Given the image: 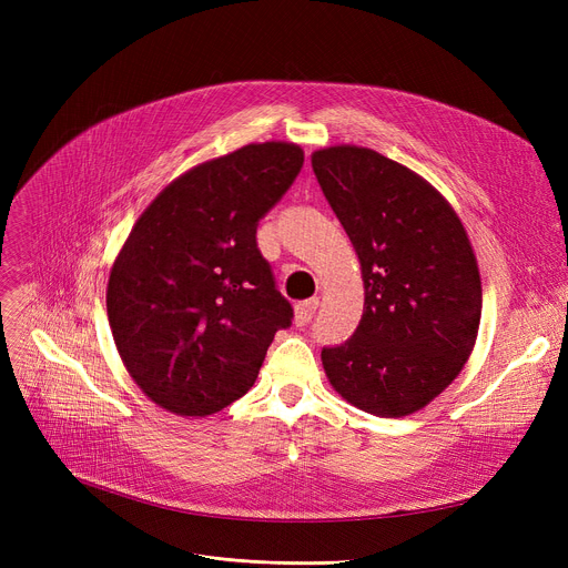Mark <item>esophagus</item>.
<instances>
[{
    "label": "esophagus",
    "instance_id": "34e87169",
    "mask_svg": "<svg viewBox=\"0 0 568 568\" xmlns=\"http://www.w3.org/2000/svg\"><path fill=\"white\" fill-rule=\"evenodd\" d=\"M317 306H320L317 296H313V300H306V302H302V304H296V308H294V322H296V326H306V324L313 320Z\"/></svg>",
    "mask_w": 568,
    "mask_h": 568
}]
</instances>
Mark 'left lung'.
<instances>
[{
  "instance_id": "8db88e82",
  "label": "left lung",
  "mask_w": 568,
  "mask_h": 568,
  "mask_svg": "<svg viewBox=\"0 0 568 568\" xmlns=\"http://www.w3.org/2000/svg\"><path fill=\"white\" fill-rule=\"evenodd\" d=\"M311 163L366 287L356 332L322 349L326 377L354 407L407 416L456 379L479 334L481 278L467 232L426 179L373 149H320Z\"/></svg>"
}]
</instances>
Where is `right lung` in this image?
Wrapping results in <instances>:
<instances>
[{"label": "right lung", "instance_id": "1", "mask_svg": "<svg viewBox=\"0 0 568 568\" xmlns=\"http://www.w3.org/2000/svg\"><path fill=\"white\" fill-rule=\"evenodd\" d=\"M302 165L292 142L246 144L174 179L133 225L110 272L108 320L156 405L184 416L227 407L292 324L255 234Z\"/></svg>", "mask_w": 568, "mask_h": 568}]
</instances>
